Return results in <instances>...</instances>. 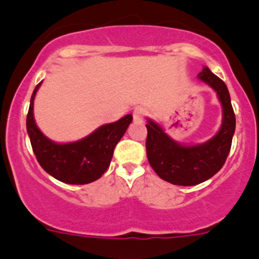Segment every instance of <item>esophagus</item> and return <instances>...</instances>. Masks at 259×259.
I'll return each mask as SVG.
<instances>
[{
  "mask_svg": "<svg viewBox=\"0 0 259 259\" xmlns=\"http://www.w3.org/2000/svg\"><path fill=\"white\" fill-rule=\"evenodd\" d=\"M146 115V109L143 106H137L133 111V116H134L135 121H142Z\"/></svg>",
  "mask_w": 259,
  "mask_h": 259,
  "instance_id": "1",
  "label": "esophagus"
}]
</instances>
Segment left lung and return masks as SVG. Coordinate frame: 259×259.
Here are the masks:
<instances>
[{
	"label": "left lung",
	"mask_w": 259,
	"mask_h": 259,
	"mask_svg": "<svg viewBox=\"0 0 259 259\" xmlns=\"http://www.w3.org/2000/svg\"><path fill=\"white\" fill-rule=\"evenodd\" d=\"M218 95L223 108V120L219 132L203 144L182 145L171 139L160 125L149 119L146 124V156L156 174L176 185H197L221 170L232 146L236 115L227 85L207 66L198 75Z\"/></svg>",
	"instance_id": "left-lung-1"
}]
</instances>
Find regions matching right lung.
<instances>
[{
  "label": "right lung",
  "mask_w": 259,
  "mask_h": 259,
  "mask_svg": "<svg viewBox=\"0 0 259 259\" xmlns=\"http://www.w3.org/2000/svg\"><path fill=\"white\" fill-rule=\"evenodd\" d=\"M41 82L33 90L26 119L36 159L46 173L62 183L88 184L95 182L110 165L115 146L126 132L133 116L127 114L117 121L101 125L77 142L57 144L41 133L33 119V100Z\"/></svg>",
  "instance_id": "1"
}]
</instances>
